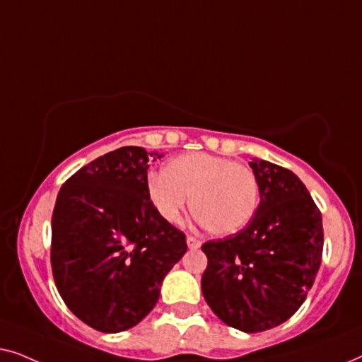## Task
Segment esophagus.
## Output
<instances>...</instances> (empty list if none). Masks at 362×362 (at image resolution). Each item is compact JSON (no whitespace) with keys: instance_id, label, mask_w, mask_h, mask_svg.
<instances>
[{"instance_id":"1","label":"esophagus","mask_w":362,"mask_h":362,"mask_svg":"<svg viewBox=\"0 0 362 362\" xmlns=\"http://www.w3.org/2000/svg\"><path fill=\"white\" fill-rule=\"evenodd\" d=\"M186 242H187V247H189V249H199L202 244L199 239H196V237H192V235H187Z\"/></svg>"}]
</instances>
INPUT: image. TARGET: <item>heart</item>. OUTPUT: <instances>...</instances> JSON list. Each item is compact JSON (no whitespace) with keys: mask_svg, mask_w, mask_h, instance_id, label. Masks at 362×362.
I'll return each mask as SVG.
<instances>
[{"mask_svg":"<svg viewBox=\"0 0 362 362\" xmlns=\"http://www.w3.org/2000/svg\"><path fill=\"white\" fill-rule=\"evenodd\" d=\"M148 199L163 221L176 224L191 197V212L212 235L245 229L260 202L257 175L249 166L207 153L170 160L146 182Z\"/></svg>","mask_w":362,"mask_h":362,"instance_id":"heart-1","label":"heart"}]
</instances>
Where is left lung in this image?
Returning <instances> with one entry per match:
<instances>
[{
  "label": "left lung",
  "mask_w": 362,
  "mask_h": 362,
  "mask_svg": "<svg viewBox=\"0 0 362 362\" xmlns=\"http://www.w3.org/2000/svg\"><path fill=\"white\" fill-rule=\"evenodd\" d=\"M260 204L244 230L201 247L207 257L202 295L232 328L260 333L293 316L321 265L323 221L298 176L252 160Z\"/></svg>",
  "instance_id": "1"
}]
</instances>
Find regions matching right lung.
<instances>
[{"mask_svg": "<svg viewBox=\"0 0 362 362\" xmlns=\"http://www.w3.org/2000/svg\"><path fill=\"white\" fill-rule=\"evenodd\" d=\"M153 156L163 155L140 146L107 153L74 173L54 206V281L67 308L102 333L140 323L187 250L185 232L148 199Z\"/></svg>", "mask_w": 362, "mask_h": 362, "instance_id": "right-lung-1", "label": "right lung"}]
</instances>
